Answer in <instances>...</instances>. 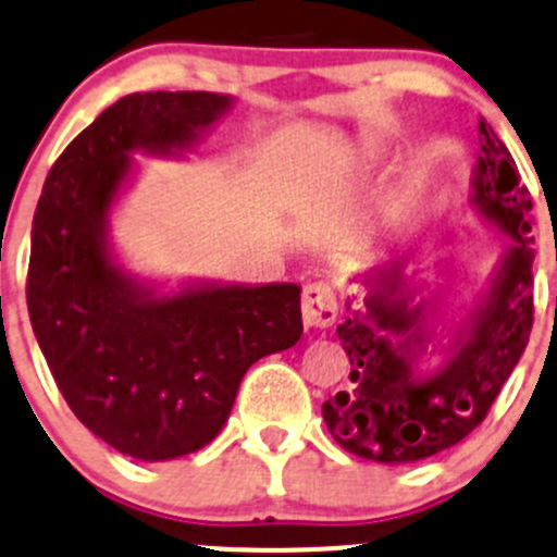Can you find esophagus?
Instances as JSON below:
<instances>
[{"mask_svg":"<svg viewBox=\"0 0 557 557\" xmlns=\"http://www.w3.org/2000/svg\"><path fill=\"white\" fill-rule=\"evenodd\" d=\"M337 318V296L329 283H310L301 290V321L307 329H329Z\"/></svg>","mask_w":557,"mask_h":557,"instance_id":"esophagus-1","label":"esophagus"}]
</instances>
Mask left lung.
Masks as SVG:
<instances>
[{"mask_svg":"<svg viewBox=\"0 0 557 557\" xmlns=\"http://www.w3.org/2000/svg\"><path fill=\"white\" fill-rule=\"evenodd\" d=\"M482 154L473 165L468 203L509 239L490 285L466 321L435 332L438 299H419L405 261L356 274L367 296L345 301L339 343L350 361V386L323 403V422L345 451L403 466L460 444L484 422L500 386L520 361L533 326V218L515 158L487 119H479ZM444 329V326H441ZM445 361L422 371L430 344Z\"/></svg>","mask_w":557,"mask_h":557,"instance_id":"left-lung-1","label":"left lung"}]
</instances>
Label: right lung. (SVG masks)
I'll use <instances>...</instances> for the list:
<instances>
[{
    "label": "right lung",
    "instance_id": "add662e5",
    "mask_svg": "<svg viewBox=\"0 0 557 557\" xmlns=\"http://www.w3.org/2000/svg\"><path fill=\"white\" fill-rule=\"evenodd\" d=\"M234 106L214 91H138L53 163L32 220L26 305L81 424L122 455L163 462L218 438L245 372L301 337V288L193 280L160 290L116 261L111 209L133 152L185 158Z\"/></svg>",
    "mask_w": 557,
    "mask_h": 557
}]
</instances>
